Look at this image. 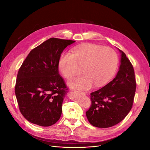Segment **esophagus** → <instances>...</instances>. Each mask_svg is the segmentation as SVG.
<instances>
[{
    "label": "esophagus",
    "mask_w": 150,
    "mask_h": 150,
    "mask_svg": "<svg viewBox=\"0 0 150 150\" xmlns=\"http://www.w3.org/2000/svg\"><path fill=\"white\" fill-rule=\"evenodd\" d=\"M76 92H78V91H76ZM79 93H83V92H79Z\"/></svg>",
    "instance_id": "1"
}]
</instances>
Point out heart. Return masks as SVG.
<instances>
[{
  "label": "heart",
  "instance_id": "b5f03b06",
  "mask_svg": "<svg viewBox=\"0 0 150 150\" xmlns=\"http://www.w3.org/2000/svg\"><path fill=\"white\" fill-rule=\"evenodd\" d=\"M118 63L116 52L109 47L86 44L76 47L72 53L62 54L59 69L65 78L70 79L83 67V75L71 79L70 87L88 90L93 86L100 87L107 83L115 74Z\"/></svg>",
  "mask_w": 150,
  "mask_h": 150
}]
</instances>
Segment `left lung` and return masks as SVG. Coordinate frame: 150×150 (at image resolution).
Segmentation results:
<instances>
[{"instance_id": "1", "label": "left lung", "mask_w": 150, "mask_h": 150, "mask_svg": "<svg viewBox=\"0 0 150 150\" xmlns=\"http://www.w3.org/2000/svg\"><path fill=\"white\" fill-rule=\"evenodd\" d=\"M121 54L119 71L111 82L91 93V106L86 117L93 126L106 128L119 123L132 108L136 91L133 67L126 54Z\"/></svg>"}]
</instances>
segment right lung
Instances as JSON below:
<instances>
[{
  "label": "right lung",
  "mask_w": 150,
  "mask_h": 150,
  "mask_svg": "<svg viewBox=\"0 0 150 150\" xmlns=\"http://www.w3.org/2000/svg\"><path fill=\"white\" fill-rule=\"evenodd\" d=\"M76 41L50 38L33 49L18 72L15 93L25 118L40 126L59 120L68 89L59 74L61 54Z\"/></svg>",
  "instance_id": "obj_1"
}]
</instances>
